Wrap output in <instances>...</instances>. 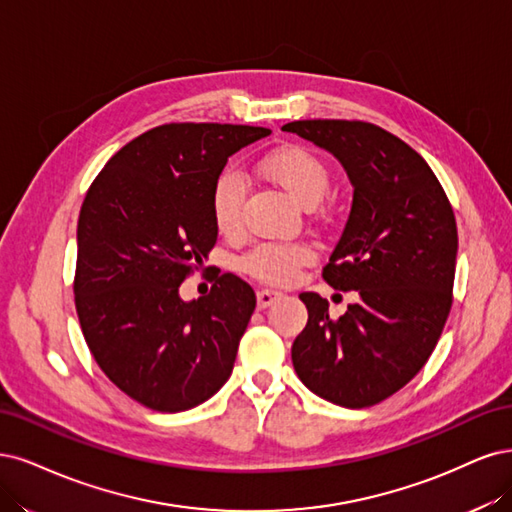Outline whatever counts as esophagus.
<instances>
[{
    "instance_id": "34e87169",
    "label": "esophagus",
    "mask_w": 512,
    "mask_h": 512,
    "mask_svg": "<svg viewBox=\"0 0 512 512\" xmlns=\"http://www.w3.org/2000/svg\"><path fill=\"white\" fill-rule=\"evenodd\" d=\"M280 298H283V293L272 291V289H259L257 291V306L259 308H268V306H272Z\"/></svg>"
}]
</instances>
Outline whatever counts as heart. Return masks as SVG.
I'll return each mask as SVG.
<instances>
[{
  "label": "heart",
  "mask_w": 512,
  "mask_h": 512,
  "mask_svg": "<svg viewBox=\"0 0 512 512\" xmlns=\"http://www.w3.org/2000/svg\"><path fill=\"white\" fill-rule=\"evenodd\" d=\"M259 168L304 206L319 204L329 189L325 163L302 146H285L272 151L261 159ZM244 195L246 185L238 170L227 168L214 180L210 208L214 225L221 234L240 232ZM312 261H315V251L304 242H261L240 259V266L261 283L285 287Z\"/></svg>",
  "instance_id": "heart-1"
}]
</instances>
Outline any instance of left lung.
Listing matches in <instances>:
<instances>
[{
	"instance_id": "1",
	"label": "left lung",
	"mask_w": 512,
	"mask_h": 512,
	"mask_svg": "<svg viewBox=\"0 0 512 512\" xmlns=\"http://www.w3.org/2000/svg\"><path fill=\"white\" fill-rule=\"evenodd\" d=\"M283 131L332 153L349 174V221L323 268L327 285L357 291L340 319L317 293L291 359L319 398L366 408L400 391L425 366L453 304L457 225L427 161L364 121H293Z\"/></svg>"
}]
</instances>
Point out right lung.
<instances>
[{
  "label": "right lung",
  "instance_id": "1",
  "mask_svg": "<svg viewBox=\"0 0 512 512\" xmlns=\"http://www.w3.org/2000/svg\"><path fill=\"white\" fill-rule=\"evenodd\" d=\"M266 127L168 123L125 144L78 217L74 302L97 366L159 412L206 402L234 370L255 291L234 274L185 302L183 280L217 242L210 195L227 159Z\"/></svg>",
  "mask_w": 512,
  "mask_h": 512
}]
</instances>
